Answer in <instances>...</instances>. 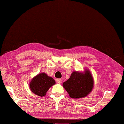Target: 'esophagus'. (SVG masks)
Masks as SVG:
<instances>
[{"mask_svg": "<svg viewBox=\"0 0 124 124\" xmlns=\"http://www.w3.org/2000/svg\"><path fill=\"white\" fill-rule=\"evenodd\" d=\"M57 82L58 84H61V83H62V80H61V79H60V78H58V79L57 80Z\"/></svg>", "mask_w": 124, "mask_h": 124, "instance_id": "esophagus-1", "label": "esophagus"}]
</instances>
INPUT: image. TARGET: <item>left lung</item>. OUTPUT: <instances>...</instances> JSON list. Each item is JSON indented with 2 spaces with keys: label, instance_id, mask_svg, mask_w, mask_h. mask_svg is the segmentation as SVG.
<instances>
[{
  "label": "left lung",
  "instance_id": "8db88e82",
  "mask_svg": "<svg viewBox=\"0 0 124 124\" xmlns=\"http://www.w3.org/2000/svg\"><path fill=\"white\" fill-rule=\"evenodd\" d=\"M94 80L91 72L85 69L84 73L74 71L70 77L63 83V87L69 96L74 99L84 98L92 92Z\"/></svg>",
  "mask_w": 124,
  "mask_h": 124
}]
</instances>
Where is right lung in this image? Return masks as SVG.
I'll use <instances>...</instances> for the list:
<instances>
[{"label":"right lung","instance_id":"obj_1","mask_svg":"<svg viewBox=\"0 0 124 124\" xmlns=\"http://www.w3.org/2000/svg\"><path fill=\"white\" fill-rule=\"evenodd\" d=\"M53 78L42 73L35 76L29 84L31 92L37 95L44 96L50 88L55 84Z\"/></svg>","mask_w":124,"mask_h":124}]
</instances>
